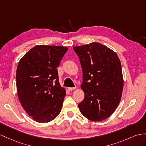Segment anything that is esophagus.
I'll list each match as a JSON object with an SVG mask.
<instances>
[{"label": "esophagus", "mask_w": 146, "mask_h": 146, "mask_svg": "<svg viewBox=\"0 0 146 146\" xmlns=\"http://www.w3.org/2000/svg\"><path fill=\"white\" fill-rule=\"evenodd\" d=\"M76 88V87H69V88H68V90H69V91H72V90H75Z\"/></svg>", "instance_id": "esophagus-1"}]
</instances>
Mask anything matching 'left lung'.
I'll return each mask as SVG.
<instances>
[{
  "label": "left lung",
  "instance_id": "8db88e82",
  "mask_svg": "<svg viewBox=\"0 0 146 146\" xmlns=\"http://www.w3.org/2000/svg\"><path fill=\"white\" fill-rule=\"evenodd\" d=\"M83 73L81 88L84 99L78 105L85 118L94 121L106 119L118 106L123 89L121 64L118 55L97 42L73 47Z\"/></svg>",
  "mask_w": 146,
  "mask_h": 146
}]
</instances>
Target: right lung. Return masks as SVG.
I'll return each instance as SVG.
<instances>
[{
    "label": "right lung",
    "mask_w": 146,
    "mask_h": 146,
    "mask_svg": "<svg viewBox=\"0 0 146 146\" xmlns=\"http://www.w3.org/2000/svg\"><path fill=\"white\" fill-rule=\"evenodd\" d=\"M68 48L36 45L18 64V97L28 115L38 123H48L58 116L66 97L59 82L57 67Z\"/></svg>",
    "instance_id": "add662e5"
}]
</instances>
